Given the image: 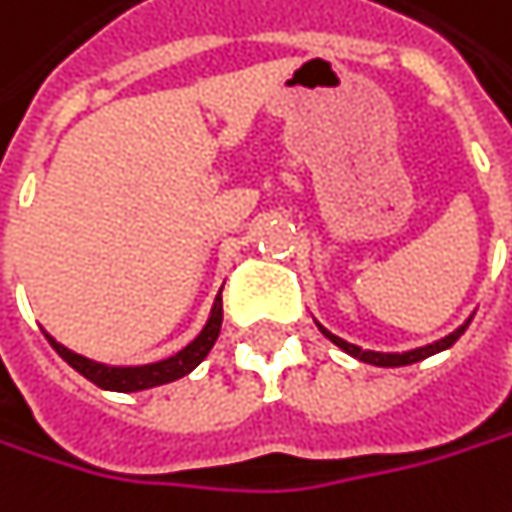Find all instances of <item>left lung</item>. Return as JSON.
Listing matches in <instances>:
<instances>
[{
  "label": "left lung",
  "instance_id": "obj_1",
  "mask_svg": "<svg viewBox=\"0 0 512 512\" xmlns=\"http://www.w3.org/2000/svg\"><path fill=\"white\" fill-rule=\"evenodd\" d=\"M473 317H467V320L461 322L455 331H449L447 337H441V340H435V343H426L418 345V348H409V351H371V348H360V345L348 343L343 337H337V334H331L322 322H317V328H320L322 334L331 340V343L337 345V348H343L348 357H354V360H360V363H369V366H383V369H395V366H412V363H418V360H426V357H432V354H441V351H447L449 345L455 343L464 331H467V325H470Z\"/></svg>",
  "mask_w": 512,
  "mask_h": 512
}]
</instances>
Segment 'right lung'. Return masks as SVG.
<instances>
[{"mask_svg":"<svg viewBox=\"0 0 512 512\" xmlns=\"http://www.w3.org/2000/svg\"><path fill=\"white\" fill-rule=\"evenodd\" d=\"M218 331H221V291H218L216 302L210 308V317L204 322V328L198 331V337L167 360L141 363V366H112V363H100V360H91V357H83V354L65 348L48 331H45V337L65 363L74 371H80L94 386H100L106 392H143V389H155V386H164V383H172V380L190 374L216 345Z\"/></svg>","mask_w":512,"mask_h":512,"instance_id":"right-lung-1","label":"right lung"}]
</instances>
